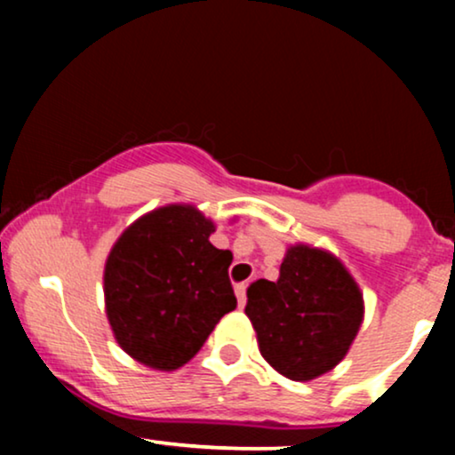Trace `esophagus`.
Masks as SVG:
<instances>
[{"label": "esophagus", "instance_id": "34e87169", "mask_svg": "<svg viewBox=\"0 0 455 455\" xmlns=\"http://www.w3.org/2000/svg\"><path fill=\"white\" fill-rule=\"evenodd\" d=\"M245 289H248V284H235V295H237V301H239V306H243L245 304Z\"/></svg>", "mask_w": 455, "mask_h": 455}]
</instances>
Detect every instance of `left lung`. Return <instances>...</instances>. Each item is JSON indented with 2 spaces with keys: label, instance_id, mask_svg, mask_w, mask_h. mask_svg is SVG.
I'll list each match as a JSON object with an SVG mask.
<instances>
[{
  "label": "left lung",
  "instance_id": "1",
  "mask_svg": "<svg viewBox=\"0 0 455 455\" xmlns=\"http://www.w3.org/2000/svg\"><path fill=\"white\" fill-rule=\"evenodd\" d=\"M245 315L271 368L291 380H312L344 359L362 325L363 297L336 257L293 245L278 280L250 284Z\"/></svg>",
  "mask_w": 455,
  "mask_h": 455
}]
</instances>
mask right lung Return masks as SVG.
<instances>
[{"instance_id": "right-lung-1", "label": "right lung", "mask_w": 455, "mask_h": 455, "mask_svg": "<svg viewBox=\"0 0 455 455\" xmlns=\"http://www.w3.org/2000/svg\"><path fill=\"white\" fill-rule=\"evenodd\" d=\"M212 233L213 222L192 205H169L139 218L113 245L104 267L107 316L137 362L181 368L237 307L233 254L212 245Z\"/></svg>"}]
</instances>
